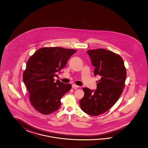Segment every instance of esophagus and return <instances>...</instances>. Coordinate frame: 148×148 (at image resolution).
Here are the masks:
<instances>
[{
  "label": "esophagus",
  "mask_w": 148,
  "mask_h": 148,
  "mask_svg": "<svg viewBox=\"0 0 148 148\" xmlns=\"http://www.w3.org/2000/svg\"><path fill=\"white\" fill-rule=\"evenodd\" d=\"M79 86L76 85H75V84H73L72 85V88H79Z\"/></svg>",
  "instance_id": "esophagus-1"
}]
</instances>
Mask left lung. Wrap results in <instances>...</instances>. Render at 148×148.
Returning a JSON list of instances; mask_svg holds the SVG:
<instances>
[{
	"label": "left lung",
	"instance_id": "left-lung-1",
	"mask_svg": "<svg viewBox=\"0 0 148 148\" xmlns=\"http://www.w3.org/2000/svg\"><path fill=\"white\" fill-rule=\"evenodd\" d=\"M95 68L94 76L100 79L95 90L83 88L80 100L81 110L91 116H98L110 109L119 98L125 87L126 71L121 56L103 49L87 51Z\"/></svg>",
	"mask_w": 148,
	"mask_h": 148
}]
</instances>
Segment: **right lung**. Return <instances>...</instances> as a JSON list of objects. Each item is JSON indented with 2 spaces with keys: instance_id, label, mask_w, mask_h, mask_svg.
Instances as JSON below:
<instances>
[{
  "instance_id": "1",
  "label": "right lung",
  "mask_w": 148,
  "mask_h": 148,
  "mask_svg": "<svg viewBox=\"0 0 148 148\" xmlns=\"http://www.w3.org/2000/svg\"><path fill=\"white\" fill-rule=\"evenodd\" d=\"M76 52L61 47H45L36 51L28 60L23 79L29 93L32 106L38 112L48 114L58 110L61 99L72 88L54 77L64 67Z\"/></svg>"
}]
</instances>
